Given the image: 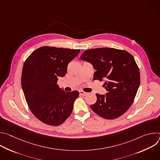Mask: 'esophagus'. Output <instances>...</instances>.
Returning a JSON list of instances; mask_svg holds the SVG:
<instances>
[{"instance_id": "1", "label": "esophagus", "mask_w": 160, "mask_h": 160, "mask_svg": "<svg viewBox=\"0 0 160 160\" xmlns=\"http://www.w3.org/2000/svg\"><path fill=\"white\" fill-rule=\"evenodd\" d=\"M79 92H80V94L82 95V96H85L88 95V93H87V92H83V91H82V90H80Z\"/></svg>"}]
</instances>
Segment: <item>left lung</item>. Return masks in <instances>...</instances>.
Returning a JSON list of instances; mask_svg holds the SVG:
<instances>
[{
  "mask_svg": "<svg viewBox=\"0 0 160 160\" xmlns=\"http://www.w3.org/2000/svg\"><path fill=\"white\" fill-rule=\"evenodd\" d=\"M80 59L96 70L94 79L104 81L105 95L96 94L92 110L106 119H115L132 105L140 84V72L133 57L126 51L113 48L87 50Z\"/></svg>",
  "mask_w": 160,
  "mask_h": 160,
  "instance_id": "8db88e82",
  "label": "left lung"
}]
</instances>
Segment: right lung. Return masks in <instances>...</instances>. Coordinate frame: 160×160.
I'll return each instance as SVG.
<instances>
[{
	"mask_svg": "<svg viewBox=\"0 0 160 160\" xmlns=\"http://www.w3.org/2000/svg\"><path fill=\"white\" fill-rule=\"evenodd\" d=\"M79 52L44 46L33 51L23 64L21 86L27 102L35 117L45 124L58 126L71 115L78 91L65 92L57 82Z\"/></svg>",
	"mask_w": 160,
	"mask_h": 160,
	"instance_id": "1",
	"label": "right lung"
}]
</instances>
